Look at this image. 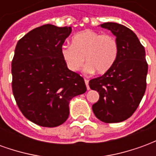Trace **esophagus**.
Instances as JSON below:
<instances>
[{"label":"esophagus","mask_w":156,"mask_h":156,"mask_svg":"<svg viewBox=\"0 0 156 156\" xmlns=\"http://www.w3.org/2000/svg\"><path fill=\"white\" fill-rule=\"evenodd\" d=\"M84 82H85V84H86V86H87V89L88 90V89H89V85H88V79L85 78Z\"/></svg>","instance_id":"esophagus-1"}]
</instances>
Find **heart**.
<instances>
[{
    "label": "heart",
    "instance_id": "1",
    "mask_svg": "<svg viewBox=\"0 0 156 156\" xmlns=\"http://www.w3.org/2000/svg\"><path fill=\"white\" fill-rule=\"evenodd\" d=\"M119 46L114 36L85 30L73 37L72 45L62 47V58L71 71L80 70L86 62L85 72L99 74L109 71L117 59Z\"/></svg>",
    "mask_w": 156,
    "mask_h": 156
}]
</instances>
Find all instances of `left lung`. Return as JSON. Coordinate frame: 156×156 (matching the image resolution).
Returning a JSON list of instances; mask_svg holds the SVG:
<instances>
[{"label":"left lung","instance_id":"8db88e82","mask_svg":"<svg viewBox=\"0 0 156 156\" xmlns=\"http://www.w3.org/2000/svg\"><path fill=\"white\" fill-rule=\"evenodd\" d=\"M101 27L116 37L119 53L111 69L91 79L89 87L99 94L93 111L105 123L127 119L137 109L146 89L148 64L145 51L134 32L115 22H106Z\"/></svg>","mask_w":156,"mask_h":156}]
</instances>
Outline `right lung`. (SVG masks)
<instances>
[{"mask_svg":"<svg viewBox=\"0 0 156 156\" xmlns=\"http://www.w3.org/2000/svg\"><path fill=\"white\" fill-rule=\"evenodd\" d=\"M71 27L47 24L33 29L16 46L12 93L22 115L42 127H57L69 115V102L84 94L83 78L69 70L61 49Z\"/></svg>","mask_w":156,"mask_h":156,"instance_id":"obj_1","label":"right lung"}]
</instances>
